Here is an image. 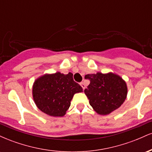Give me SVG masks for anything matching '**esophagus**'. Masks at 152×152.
<instances>
[{
  "mask_svg": "<svg viewBox=\"0 0 152 152\" xmlns=\"http://www.w3.org/2000/svg\"><path fill=\"white\" fill-rule=\"evenodd\" d=\"M80 85H81V86L82 87V88H83V89H85V88H86V85L84 84V83H83V82L80 83Z\"/></svg>",
  "mask_w": 152,
  "mask_h": 152,
  "instance_id": "34e87169",
  "label": "esophagus"
}]
</instances>
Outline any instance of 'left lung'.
Listing matches in <instances>:
<instances>
[{
	"label": "left lung",
	"instance_id": "1",
	"mask_svg": "<svg viewBox=\"0 0 152 152\" xmlns=\"http://www.w3.org/2000/svg\"><path fill=\"white\" fill-rule=\"evenodd\" d=\"M90 84L84 90L89 104L98 114L107 115L118 109L127 96L126 83L118 75L109 72L87 74Z\"/></svg>",
	"mask_w": 152,
	"mask_h": 152
}]
</instances>
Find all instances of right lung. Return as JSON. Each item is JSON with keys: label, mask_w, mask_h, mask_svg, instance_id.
<instances>
[{"label": "right lung", "mask_w": 152, "mask_h": 152, "mask_svg": "<svg viewBox=\"0 0 152 152\" xmlns=\"http://www.w3.org/2000/svg\"><path fill=\"white\" fill-rule=\"evenodd\" d=\"M83 88L75 82L73 74L60 72L46 74L35 80L33 85V98L37 107L50 116L61 117L70 107L71 101Z\"/></svg>", "instance_id": "1"}]
</instances>
